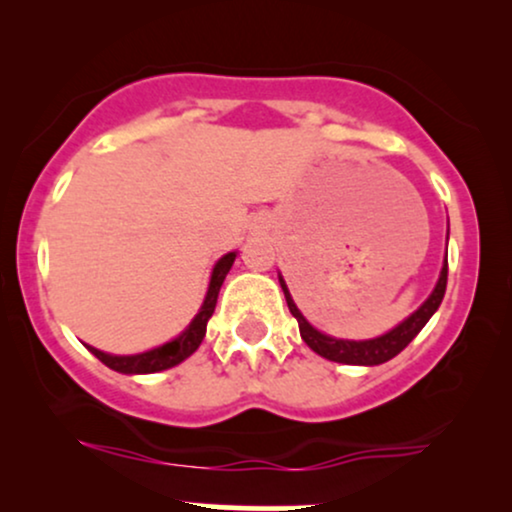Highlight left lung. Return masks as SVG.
<instances>
[{
    "instance_id": "1",
    "label": "left lung",
    "mask_w": 512,
    "mask_h": 512,
    "mask_svg": "<svg viewBox=\"0 0 512 512\" xmlns=\"http://www.w3.org/2000/svg\"><path fill=\"white\" fill-rule=\"evenodd\" d=\"M279 284H281V289H284V296H286V303H289L291 315L298 320V330H301L303 342L308 344L315 354H320L322 358H330V361L346 363V366H378V363H385V361H390V358H395L399 351H402L404 346H407L411 339L416 337V334L424 330L426 322L431 320V315L438 310V305L445 296V286H448V260L443 262V269H440V279H438L436 289H433L431 296L426 298L424 305H421L416 313H411L407 320L399 322L395 330L383 334V337L366 339V342L334 339V337H327V334L317 332L315 327L305 320L301 310L296 308L289 289H286V281L281 279V276H279Z\"/></svg>"
}]
</instances>
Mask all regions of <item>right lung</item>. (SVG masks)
<instances>
[{
  "label": "right lung",
  "mask_w": 512,
  "mask_h": 512,
  "mask_svg": "<svg viewBox=\"0 0 512 512\" xmlns=\"http://www.w3.org/2000/svg\"><path fill=\"white\" fill-rule=\"evenodd\" d=\"M233 262H236V252H228V255H223L221 260L214 264V272H211V281H209V291H207V298H204L202 308H199L195 320L190 322V327H187L180 337H175L173 342L156 346V349L144 351V354H134V356H113V354H105V351H98V349H93V346H88V349H91V354L96 356L98 361H103L108 368L117 370V373H127V375L158 373V370L178 366V363L185 361L187 356L195 354V351L199 349V344H202L204 334H207L209 317L214 315L216 298H219L221 284H223V279H226L228 269L233 267Z\"/></svg>",
  "instance_id": "obj_1"
}]
</instances>
